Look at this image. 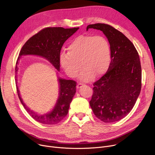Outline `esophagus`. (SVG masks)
Instances as JSON below:
<instances>
[{
	"mask_svg": "<svg viewBox=\"0 0 155 155\" xmlns=\"http://www.w3.org/2000/svg\"><path fill=\"white\" fill-rule=\"evenodd\" d=\"M84 85V84H81V83H79V84H77V88H81L82 86Z\"/></svg>",
	"mask_w": 155,
	"mask_h": 155,
	"instance_id": "1",
	"label": "esophagus"
}]
</instances>
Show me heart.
I'll use <instances>...</instances> for the list:
<instances>
[{"mask_svg": "<svg viewBox=\"0 0 155 155\" xmlns=\"http://www.w3.org/2000/svg\"><path fill=\"white\" fill-rule=\"evenodd\" d=\"M68 50V53L61 54L60 64L71 78L78 75L81 63L84 68L80 78L83 81H90L94 75L105 73L110 65V45L105 37L79 35L70 43Z\"/></svg>", "mask_w": 155, "mask_h": 155, "instance_id": "obj_1", "label": "heart"}]
</instances>
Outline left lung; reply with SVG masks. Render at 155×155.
<instances>
[{
	"label": "left lung",
	"mask_w": 155,
	"mask_h": 155,
	"mask_svg": "<svg viewBox=\"0 0 155 155\" xmlns=\"http://www.w3.org/2000/svg\"><path fill=\"white\" fill-rule=\"evenodd\" d=\"M102 31L111 48V62L106 74L94 84L90 105L105 123L125 117L135 105L141 88L140 57L131 41L119 30L105 24L88 25L87 30Z\"/></svg>",
	"instance_id": "left-lung-1"
}]
</instances>
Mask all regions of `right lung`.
<instances>
[{
  "label": "right lung",
  "mask_w": 155,
  "mask_h": 155,
  "mask_svg": "<svg viewBox=\"0 0 155 155\" xmlns=\"http://www.w3.org/2000/svg\"><path fill=\"white\" fill-rule=\"evenodd\" d=\"M78 28V27L72 28L47 27L41 30L37 34L30 37L20 51L15 65V74H17V65L20 57L25 55H35L42 57L48 60L59 71L61 47L65 41L75 33ZM58 81L60 90L57 104L52 111L44 115L36 114L25 105L20 96L18 87H17L18 97L22 105L29 115L39 123L46 125L57 124L68 114L70 104L76 92L77 82L74 80L61 78H58Z\"/></svg>",
  "instance_id": "right-lung-1"
}]
</instances>
